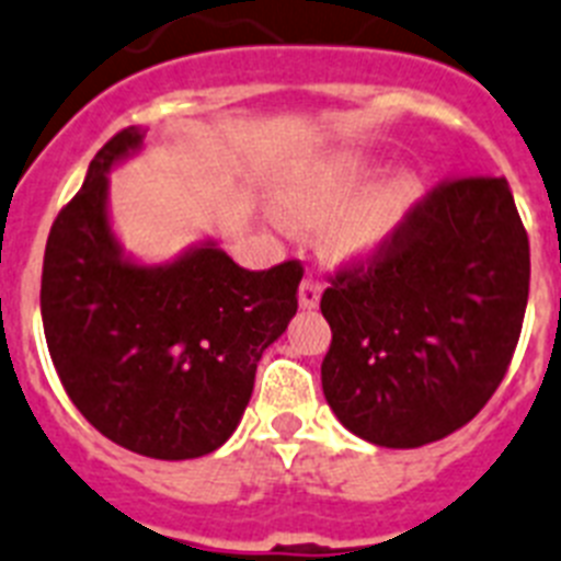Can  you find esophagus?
Masks as SVG:
<instances>
[{"instance_id": "34e87169", "label": "esophagus", "mask_w": 561, "mask_h": 561, "mask_svg": "<svg viewBox=\"0 0 561 561\" xmlns=\"http://www.w3.org/2000/svg\"><path fill=\"white\" fill-rule=\"evenodd\" d=\"M320 291H323V289H320L318 280H312V277H306L304 284H300V289H298L300 309H318Z\"/></svg>"}]
</instances>
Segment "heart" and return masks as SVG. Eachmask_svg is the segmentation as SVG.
Here are the masks:
<instances>
[{"mask_svg":"<svg viewBox=\"0 0 561 561\" xmlns=\"http://www.w3.org/2000/svg\"><path fill=\"white\" fill-rule=\"evenodd\" d=\"M382 167L360 152H332L306 161L280 190V207L298 224L332 221L327 243L340 261L377 255L423 201L414 172H394L375 184Z\"/></svg>","mask_w":561,"mask_h":561,"instance_id":"heart-1","label":"heart"}]
</instances>
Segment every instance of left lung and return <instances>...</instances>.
Masks as SVG:
<instances>
[{
	"instance_id": "1",
	"label": "left lung",
	"mask_w": 561,
	"mask_h": 561,
	"mask_svg": "<svg viewBox=\"0 0 561 561\" xmlns=\"http://www.w3.org/2000/svg\"><path fill=\"white\" fill-rule=\"evenodd\" d=\"M528 284V234L508 181L434 190L375 261L323 291L332 346L320 380L334 417L382 448L462 428L508 371Z\"/></svg>"
}]
</instances>
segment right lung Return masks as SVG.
Segmentation results:
<instances>
[{
    "mask_svg": "<svg viewBox=\"0 0 561 561\" xmlns=\"http://www.w3.org/2000/svg\"><path fill=\"white\" fill-rule=\"evenodd\" d=\"M141 127L110 138L53 221L42 323L67 397L116 445L152 459L221 448L255 389L261 354L298 312V261L249 272L215 238L167 263L124 252L110 170L141 152Z\"/></svg>",
    "mask_w": 561,
    "mask_h": 561,
    "instance_id": "1",
    "label": "right lung"
}]
</instances>
